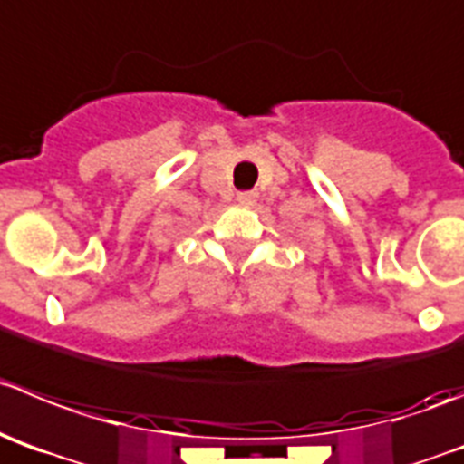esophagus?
<instances>
[{
    "instance_id": "obj_1",
    "label": "esophagus",
    "mask_w": 464,
    "mask_h": 464,
    "mask_svg": "<svg viewBox=\"0 0 464 464\" xmlns=\"http://www.w3.org/2000/svg\"><path fill=\"white\" fill-rule=\"evenodd\" d=\"M258 194L254 192V189H249V192H237V203L240 206H252V203H256Z\"/></svg>"
}]
</instances>
